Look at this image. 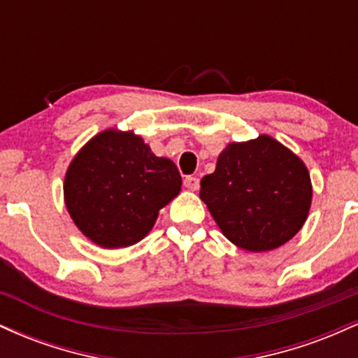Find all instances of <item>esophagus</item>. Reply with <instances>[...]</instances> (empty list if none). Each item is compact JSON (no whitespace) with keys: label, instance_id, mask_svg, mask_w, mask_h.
<instances>
[{"label":"esophagus","instance_id":"1","mask_svg":"<svg viewBox=\"0 0 358 358\" xmlns=\"http://www.w3.org/2000/svg\"><path fill=\"white\" fill-rule=\"evenodd\" d=\"M183 185L188 188V190L196 192L200 188V180L196 178V176H187V178L183 180Z\"/></svg>","mask_w":358,"mask_h":358}]
</instances>
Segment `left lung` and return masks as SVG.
I'll return each mask as SVG.
<instances>
[{
	"label": "left lung",
	"instance_id": "left-lung-1",
	"mask_svg": "<svg viewBox=\"0 0 358 358\" xmlns=\"http://www.w3.org/2000/svg\"><path fill=\"white\" fill-rule=\"evenodd\" d=\"M200 187V199L222 234L249 252L273 250L293 239L313 195L305 163L268 134L231 143Z\"/></svg>",
	"mask_w": 358,
	"mask_h": 358
}]
</instances>
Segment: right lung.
<instances>
[{
    "instance_id": "right-lung-1",
    "label": "right lung",
    "mask_w": 358,
    "mask_h": 358,
    "mask_svg": "<svg viewBox=\"0 0 358 358\" xmlns=\"http://www.w3.org/2000/svg\"><path fill=\"white\" fill-rule=\"evenodd\" d=\"M180 188L182 176L171 159L155 156L133 131L106 129L69 165L64 199L73 224L87 239L117 249L146 237L159 208Z\"/></svg>"
}]
</instances>
